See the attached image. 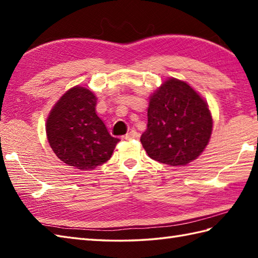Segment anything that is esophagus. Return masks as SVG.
<instances>
[{
  "instance_id": "1",
  "label": "esophagus",
  "mask_w": 258,
  "mask_h": 258,
  "mask_svg": "<svg viewBox=\"0 0 258 258\" xmlns=\"http://www.w3.org/2000/svg\"><path fill=\"white\" fill-rule=\"evenodd\" d=\"M138 138H139V133L136 132L135 130H132L130 131V132L125 136H123V140H131V139H138Z\"/></svg>"
}]
</instances>
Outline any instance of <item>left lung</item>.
<instances>
[{
	"label": "left lung",
	"instance_id": "8db88e82",
	"mask_svg": "<svg viewBox=\"0 0 258 258\" xmlns=\"http://www.w3.org/2000/svg\"><path fill=\"white\" fill-rule=\"evenodd\" d=\"M212 130L207 103L186 82L172 78L150 97L141 143L153 160L184 166L205 150Z\"/></svg>",
	"mask_w": 258,
	"mask_h": 258
}]
</instances>
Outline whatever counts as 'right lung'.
I'll return each mask as SVG.
<instances>
[{
	"mask_svg": "<svg viewBox=\"0 0 258 258\" xmlns=\"http://www.w3.org/2000/svg\"><path fill=\"white\" fill-rule=\"evenodd\" d=\"M96 96L75 86L59 98L46 120V136L55 155L80 171L107 162L119 142L95 112Z\"/></svg>",
	"mask_w": 258,
	"mask_h": 258,
	"instance_id": "obj_1",
	"label": "right lung"
}]
</instances>
